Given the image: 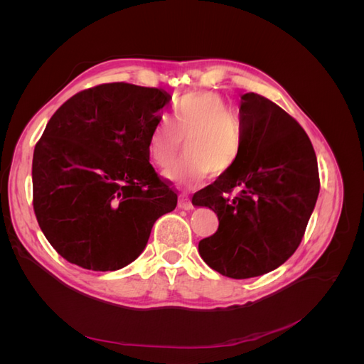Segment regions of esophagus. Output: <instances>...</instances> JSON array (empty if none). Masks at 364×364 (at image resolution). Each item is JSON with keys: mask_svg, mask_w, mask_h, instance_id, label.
<instances>
[{"mask_svg": "<svg viewBox=\"0 0 364 364\" xmlns=\"http://www.w3.org/2000/svg\"><path fill=\"white\" fill-rule=\"evenodd\" d=\"M178 206H179L181 209H193V203H191V200L188 199V197H185V196H179Z\"/></svg>", "mask_w": 364, "mask_h": 364, "instance_id": "esophagus-1", "label": "esophagus"}]
</instances>
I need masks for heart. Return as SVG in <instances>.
Masks as SVG:
<instances>
[{
	"label": "heart",
	"instance_id": "1",
	"mask_svg": "<svg viewBox=\"0 0 364 364\" xmlns=\"http://www.w3.org/2000/svg\"><path fill=\"white\" fill-rule=\"evenodd\" d=\"M185 139L186 156L164 171V178L193 190L213 174L237 164L243 150V130L232 109L213 91H194L173 106V123L161 119L151 129L147 153L153 165L165 168L179 155Z\"/></svg>",
	"mask_w": 364,
	"mask_h": 364
}]
</instances>
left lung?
I'll return each mask as SVG.
<instances>
[{"label":"left lung","mask_w":364,"mask_h":364,"mask_svg":"<svg viewBox=\"0 0 364 364\" xmlns=\"http://www.w3.org/2000/svg\"><path fill=\"white\" fill-rule=\"evenodd\" d=\"M243 150L229 171L196 193L218 229L199 243L203 261L223 277L247 279L278 269L301 245L317 202L311 141L294 118L258 94L241 97ZM239 194L232 198L230 193Z\"/></svg>","instance_id":"1"}]
</instances>
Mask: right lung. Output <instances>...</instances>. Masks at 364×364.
<instances>
[{
  "instance_id": "add662e5",
  "label": "right lung",
  "mask_w": 364,
  "mask_h": 364,
  "mask_svg": "<svg viewBox=\"0 0 364 364\" xmlns=\"http://www.w3.org/2000/svg\"><path fill=\"white\" fill-rule=\"evenodd\" d=\"M170 100L158 87L106 83L75 94L50 118L33 153V208L60 257L87 270L123 269L178 205L147 153Z\"/></svg>"
}]
</instances>
